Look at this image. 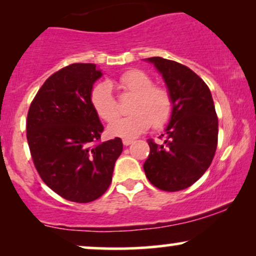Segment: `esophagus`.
Here are the masks:
<instances>
[{
	"label": "esophagus",
	"mask_w": 256,
	"mask_h": 256,
	"mask_svg": "<svg viewBox=\"0 0 256 256\" xmlns=\"http://www.w3.org/2000/svg\"><path fill=\"white\" fill-rule=\"evenodd\" d=\"M132 142H134V140H128V138H125V140H122V144L126 146H130Z\"/></svg>",
	"instance_id": "obj_1"
}]
</instances>
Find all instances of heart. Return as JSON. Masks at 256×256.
<instances>
[{"instance_id": "b5f03b06", "label": "heart", "mask_w": 256, "mask_h": 256, "mask_svg": "<svg viewBox=\"0 0 256 256\" xmlns=\"http://www.w3.org/2000/svg\"><path fill=\"white\" fill-rule=\"evenodd\" d=\"M119 85L134 98L130 104L132 113L116 118L108 125L107 130L112 136L134 138L152 125L162 128L170 122L173 113L171 94L164 88L154 86V82L146 73L140 70L125 72L119 78ZM90 101L94 110L106 122L118 114V102L108 82H101L94 86Z\"/></svg>"}]
</instances>
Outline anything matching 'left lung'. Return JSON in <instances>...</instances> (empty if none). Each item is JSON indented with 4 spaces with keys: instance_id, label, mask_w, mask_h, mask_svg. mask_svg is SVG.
<instances>
[{
    "instance_id": "left-lung-1",
    "label": "left lung",
    "mask_w": 256,
    "mask_h": 256,
    "mask_svg": "<svg viewBox=\"0 0 256 256\" xmlns=\"http://www.w3.org/2000/svg\"><path fill=\"white\" fill-rule=\"evenodd\" d=\"M173 100L165 140H148L143 168L148 180L165 192H179L198 180L210 166L218 144V118L210 88L189 67L164 58H149Z\"/></svg>"
}]
</instances>
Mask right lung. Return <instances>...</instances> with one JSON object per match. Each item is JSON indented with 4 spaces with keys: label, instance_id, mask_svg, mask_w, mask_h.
I'll return each mask as SVG.
<instances>
[{
    "label": "right lung",
    "instance_id": "right-lung-1",
    "mask_svg": "<svg viewBox=\"0 0 256 256\" xmlns=\"http://www.w3.org/2000/svg\"><path fill=\"white\" fill-rule=\"evenodd\" d=\"M102 77L94 64H72L44 82L30 106L26 137L42 180L61 198L86 204L112 183L122 152L119 137L100 142L104 125L92 106V85Z\"/></svg>",
    "mask_w": 256,
    "mask_h": 256
}]
</instances>
